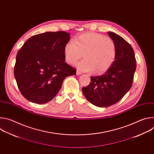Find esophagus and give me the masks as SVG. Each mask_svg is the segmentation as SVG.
Wrapping results in <instances>:
<instances>
[{
  "label": "esophagus",
  "instance_id": "34e87169",
  "mask_svg": "<svg viewBox=\"0 0 154 154\" xmlns=\"http://www.w3.org/2000/svg\"><path fill=\"white\" fill-rule=\"evenodd\" d=\"M76 74L77 75H80V74H82V72L80 71H79V70H77V72H76Z\"/></svg>",
  "mask_w": 154,
  "mask_h": 154
}]
</instances>
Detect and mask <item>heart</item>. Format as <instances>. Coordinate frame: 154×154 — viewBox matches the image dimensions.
<instances>
[{
  "instance_id": "b5f03b06",
  "label": "heart",
  "mask_w": 154,
  "mask_h": 154,
  "mask_svg": "<svg viewBox=\"0 0 154 154\" xmlns=\"http://www.w3.org/2000/svg\"><path fill=\"white\" fill-rule=\"evenodd\" d=\"M83 54L85 59L77 63V68L82 71L101 74L115 61L116 46L112 38L94 32L80 35L66 44L64 54L68 63L75 64Z\"/></svg>"
}]
</instances>
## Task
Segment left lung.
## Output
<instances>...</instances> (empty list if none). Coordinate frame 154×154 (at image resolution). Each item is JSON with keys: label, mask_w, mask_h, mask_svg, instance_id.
<instances>
[{"label": "left lung", "mask_w": 154, "mask_h": 154, "mask_svg": "<svg viewBox=\"0 0 154 154\" xmlns=\"http://www.w3.org/2000/svg\"><path fill=\"white\" fill-rule=\"evenodd\" d=\"M116 46V57L112 66L103 75L91 77V82L83 87L86 99L99 107L116 103L129 91L133 84L136 70L134 51L123 38L108 32Z\"/></svg>", "instance_id": "8db88e82"}]
</instances>
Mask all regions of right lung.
<instances>
[{
  "instance_id": "add662e5",
  "label": "right lung",
  "mask_w": 154,
  "mask_h": 154,
  "mask_svg": "<svg viewBox=\"0 0 154 154\" xmlns=\"http://www.w3.org/2000/svg\"><path fill=\"white\" fill-rule=\"evenodd\" d=\"M70 34L46 32L30 37L16 55L14 77L20 93L28 100L45 103L57 94L64 79L76 70L66 63L64 46Z\"/></svg>"
}]
</instances>
